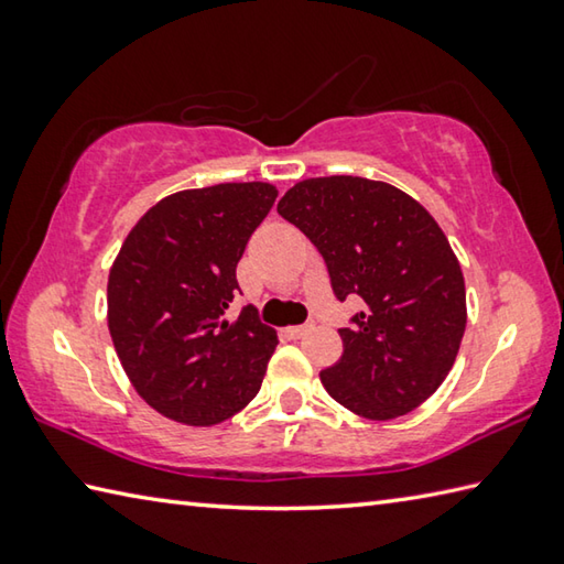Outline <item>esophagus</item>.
Here are the masks:
<instances>
[{"label": "esophagus", "mask_w": 564, "mask_h": 564, "mask_svg": "<svg viewBox=\"0 0 564 564\" xmlns=\"http://www.w3.org/2000/svg\"><path fill=\"white\" fill-rule=\"evenodd\" d=\"M313 326H291V328H285L283 333H285V336H289V338H303L305 336V333H308Z\"/></svg>", "instance_id": "esophagus-1"}]
</instances>
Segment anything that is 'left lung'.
Instances as JSON below:
<instances>
[{"label": "left lung", "mask_w": 564, "mask_h": 564, "mask_svg": "<svg viewBox=\"0 0 564 564\" xmlns=\"http://www.w3.org/2000/svg\"><path fill=\"white\" fill-rule=\"evenodd\" d=\"M279 214L311 238L338 301L366 308L340 328L343 356L321 383L368 420L425 403L451 373L467 323L457 256L435 218L405 191L360 176L299 181Z\"/></svg>", "instance_id": "8db88e82"}]
</instances>
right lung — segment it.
Here are the masks:
<instances>
[{
  "instance_id": "1",
  "label": "right lung",
  "mask_w": 564,
  "mask_h": 564,
  "mask_svg": "<svg viewBox=\"0 0 564 564\" xmlns=\"http://www.w3.org/2000/svg\"><path fill=\"white\" fill-rule=\"evenodd\" d=\"M279 196L273 184H216L161 198L139 218L109 271V333L147 403L184 425H216L261 390L279 346L238 291L236 265Z\"/></svg>"
}]
</instances>
